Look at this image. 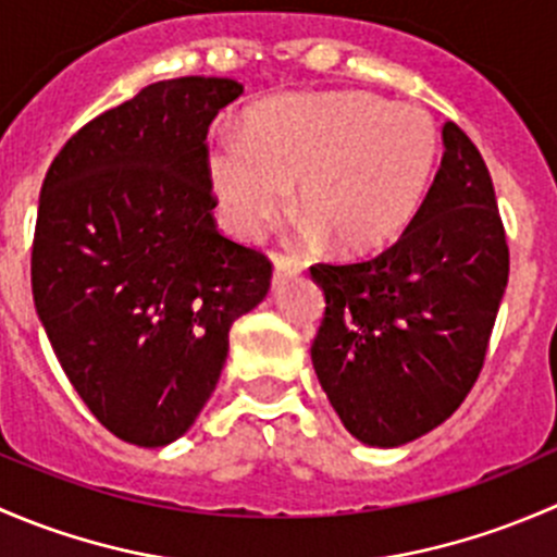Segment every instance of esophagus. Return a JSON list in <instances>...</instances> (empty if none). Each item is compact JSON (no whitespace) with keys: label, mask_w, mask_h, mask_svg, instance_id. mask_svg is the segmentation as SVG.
<instances>
[{"label":"esophagus","mask_w":557,"mask_h":557,"mask_svg":"<svg viewBox=\"0 0 557 557\" xmlns=\"http://www.w3.org/2000/svg\"><path fill=\"white\" fill-rule=\"evenodd\" d=\"M272 261H274V285L283 283L285 277H296V274L301 272V263L288 256H274Z\"/></svg>","instance_id":"1"}]
</instances>
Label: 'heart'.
<instances>
[{"label":"heart","mask_w":557,"mask_h":557,"mask_svg":"<svg viewBox=\"0 0 557 557\" xmlns=\"http://www.w3.org/2000/svg\"><path fill=\"white\" fill-rule=\"evenodd\" d=\"M440 153L434 117L369 91L285 94L247 110L243 137L215 139L207 177L237 239L261 237L290 205L305 234L345 256H369L418 212Z\"/></svg>","instance_id":"obj_1"}]
</instances>
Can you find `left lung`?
<instances>
[{
	"label": "left lung",
	"mask_w": 557,
	"mask_h": 557,
	"mask_svg": "<svg viewBox=\"0 0 557 557\" xmlns=\"http://www.w3.org/2000/svg\"><path fill=\"white\" fill-rule=\"evenodd\" d=\"M440 172L409 226L361 263H314L325 314L312 367L345 429L398 447L445 423L480 377L509 280L491 172L442 126Z\"/></svg>",
	"instance_id": "obj_1"
}]
</instances>
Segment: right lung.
Listing matches in <instances>:
<instances>
[{"label":"right lung","instance_id":"obj_1","mask_svg":"<svg viewBox=\"0 0 557 557\" xmlns=\"http://www.w3.org/2000/svg\"><path fill=\"white\" fill-rule=\"evenodd\" d=\"M228 77L143 88L81 128L45 174L32 294L61 369L128 445L164 447L221 380L228 329L272 263L215 228L207 128L243 97Z\"/></svg>","mask_w":557,"mask_h":557}]
</instances>
